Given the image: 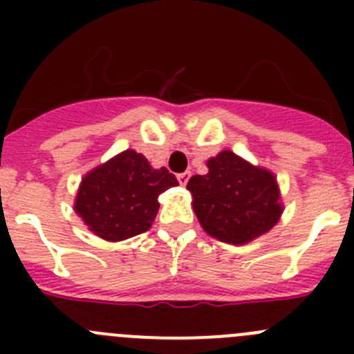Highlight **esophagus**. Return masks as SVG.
<instances>
[{
    "label": "esophagus",
    "instance_id": "obj_1",
    "mask_svg": "<svg viewBox=\"0 0 354 354\" xmlns=\"http://www.w3.org/2000/svg\"><path fill=\"white\" fill-rule=\"evenodd\" d=\"M189 177H192V174H189V171H184V174L177 175V180H179L180 186H186L187 180H189Z\"/></svg>",
    "mask_w": 354,
    "mask_h": 354
}]
</instances>
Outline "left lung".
<instances>
[{
  "label": "left lung",
  "mask_w": 354,
  "mask_h": 354,
  "mask_svg": "<svg viewBox=\"0 0 354 354\" xmlns=\"http://www.w3.org/2000/svg\"><path fill=\"white\" fill-rule=\"evenodd\" d=\"M207 168L205 175H193L186 187L209 236L228 245H246L278 223L283 204L273 171L232 150L207 159Z\"/></svg>",
  "instance_id": "8db88e82"
}]
</instances>
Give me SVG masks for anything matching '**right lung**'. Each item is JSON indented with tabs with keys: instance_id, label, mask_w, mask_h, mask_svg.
<instances>
[{
	"instance_id": "1",
	"label": "right lung",
	"mask_w": 354,
	"mask_h": 354,
	"mask_svg": "<svg viewBox=\"0 0 354 354\" xmlns=\"http://www.w3.org/2000/svg\"><path fill=\"white\" fill-rule=\"evenodd\" d=\"M174 186H179L174 174L154 168L145 156L127 149L84 175L74 211L101 239H129L152 227L158 196Z\"/></svg>"
}]
</instances>
